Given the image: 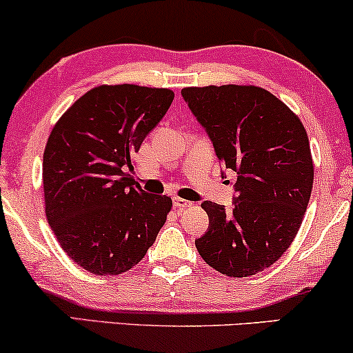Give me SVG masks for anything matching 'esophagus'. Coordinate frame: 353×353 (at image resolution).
<instances>
[{
  "mask_svg": "<svg viewBox=\"0 0 353 353\" xmlns=\"http://www.w3.org/2000/svg\"><path fill=\"white\" fill-rule=\"evenodd\" d=\"M173 205H175L176 209H186L190 208V205H193V203H190V201L181 199V198H173Z\"/></svg>",
  "mask_w": 353,
  "mask_h": 353,
  "instance_id": "esophagus-1",
  "label": "esophagus"
}]
</instances>
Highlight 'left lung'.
Listing matches in <instances>:
<instances>
[{"instance_id":"8db88e82","label":"left lung","mask_w":353,"mask_h":353,"mask_svg":"<svg viewBox=\"0 0 353 353\" xmlns=\"http://www.w3.org/2000/svg\"><path fill=\"white\" fill-rule=\"evenodd\" d=\"M181 95L219 162L236 173L230 212L201 204L209 228L196 248L219 272L253 276L285 253L303 221L314 175L308 136L300 118L261 87H186Z\"/></svg>"}]
</instances>
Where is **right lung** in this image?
<instances>
[{"mask_svg":"<svg viewBox=\"0 0 353 353\" xmlns=\"http://www.w3.org/2000/svg\"><path fill=\"white\" fill-rule=\"evenodd\" d=\"M175 94L134 84L99 85L59 118L43 154L45 212L65 253L97 276L136 266L172 209L134 181L132 155Z\"/></svg>","mask_w":353,"mask_h":353,"instance_id":"obj_1","label":"right lung"}]
</instances>
